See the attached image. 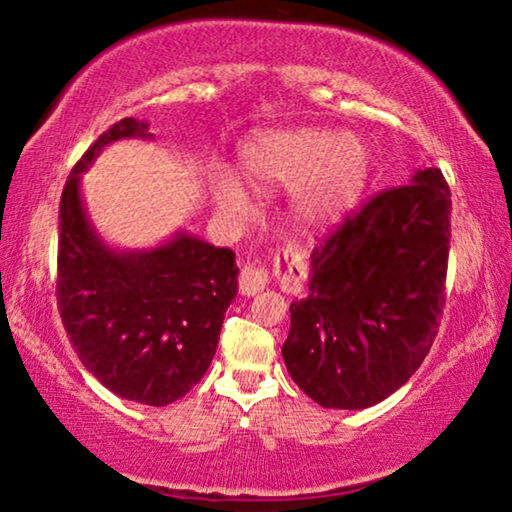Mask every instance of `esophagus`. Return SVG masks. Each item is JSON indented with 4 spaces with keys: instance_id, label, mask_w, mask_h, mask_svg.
Returning a JSON list of instances; mask_svg holds the SVG:
<instances>
[{
    "instance_id": "34e87169",
    "label": "esophagus",
    "mask_w": 512,
    "mask_h": 512,
    "mask_svg": "<svg viewBox=\"0 0 512 512\" xmlns=\"http://www.w3.org/2000/svg\"><path fill=\"white\" fill-rule=\"evenodd\" d=\"M277 268L284 270L286 279L298 282L305 272V256L298 244H286L282 254H277ZM268 286V270L256 268V265H244L240 272V291L242 296H256Z\"/></svg>"
}]
</instances>
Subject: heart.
Wrapping results in <instances>:
<instances>
[{"mask_svg":"<svg viewBox=\"0 0 512 512\" xmlns=\"http://www.w3.org/2000/svg\"><path fill=\"white\" fill-rule=\"evenodd\" d=\"M240 170L261 191H296L300 221L326 226L359 200L370 158L361 137L326 128H296L265 132L244 144ZM216 202L230 214L251 209L247 191L226 174L216 179Z\"/></svg>","mask_w":512,"mask_h":512,"instance_id":"heart-1","label":"heart"}]
</instances>
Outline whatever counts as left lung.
Here are the masks:
<instances>
[{"mask_svg":"<svg viewBox=\"0 0 512 512\" xmlns=\"http://www.w3.org/2000/svg\"><path fill=\"white\" fill-rule=\"evenodd\" d=\"M450 212L443 172L426 167L314 247L282 356L321 408H370L422 366L443 314Z\"/></svg>","mask_w":512,"mask_h":512,"instance_id":"8db88e82","label":"left lung"}]
</instances>
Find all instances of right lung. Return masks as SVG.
I'll return each mask as SVG.
<instances>
[{
	"label": "right lung",
	"instance_id": "right-lung-1",
	"mask_svg": "<svg viewBox=\"0 0 512 512\" xmlns=\"http://www.w3.org/2000/svg\"><path fill=\"white\" fill-rule=\"evenodd\" d=\"M121 139L153 135L137 118L111 125L62 191L58 307L74 352L104 387L160 408L207 373L240 270L233 251L186 230L151 249H114L102 240L86 212L81 174Z\"/></svg>",
	"mask_w": 512,
	"mask_h": 512
}]
</instances>
